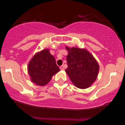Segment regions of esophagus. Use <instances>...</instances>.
Here are the masks:
<instances>
[{
  "label": "esophagus",
  "mask_w": 125,
  "mask_h": 125,
  "mask_svg": "<svg viewBox=\"0 0 125 125\" xmlns=\"http://www.w3.org/2000/svg\"><path fill=\"white\" fill-rule=\"evenodd\" d=\"M60 69H61V70H62V71H64V66H63V65L61 66L60 67Z\"/></svg>",
  "instance_id": "esophagus-1"
}]
</instances>
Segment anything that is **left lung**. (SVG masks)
I'll list each match as a JSON object with an SVG mask.
<instances>
[{
  "label": "left lung",
  "mask_w": 125,
  "mask_h": 125,
  "mask_svg": "<svg viewBox=\"0 0 125 125\" xmlns=\"http://www.w3.org/2000/svg\"><path fill=\"white\" fill-rule=\"evenodd\" d=\"M67 68L65 70L70 79L77 87H90L96 79L99 66L90 52L84 49L66 47Z\"/></svg>",
  "instance_id": "left-lung-1"
}]
</instances>
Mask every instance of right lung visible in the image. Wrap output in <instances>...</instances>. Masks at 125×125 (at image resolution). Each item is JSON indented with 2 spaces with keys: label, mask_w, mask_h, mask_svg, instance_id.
<instances>
[{
  "label": "right lung",
  "mask_w": 125,
  "mask_h": 125,
  "mask_svg": "<svg viewBox=\"0 0 125 125\" xmlns=\"http://www.w3.org/2000/svg\"><path fill=\"white\" fill-rule=\"evenodd\" d=\"M28 71L32 82L37 85L44 86L49 82L60 69L49 50L45 49L34 55L29 63Z\"/></svg>",
  "instance_id": "right-lung-1"
}]
</instances>
